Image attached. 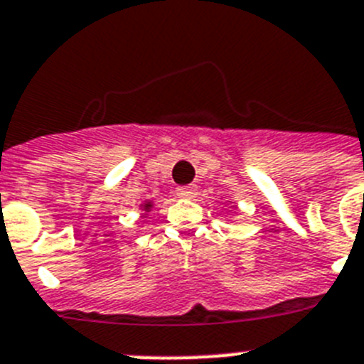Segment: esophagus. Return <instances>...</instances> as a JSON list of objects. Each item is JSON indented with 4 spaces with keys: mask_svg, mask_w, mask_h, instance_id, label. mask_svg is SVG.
Masks as SVG:
<instances>
[{
    "mask_svg": "<svg viewBox=\"0 0 364 364\" xmlns=\"http://www.w3.org/2000/svg\"><path fill=\"white\" fill-rule=\"evenodd\" d=\"M176 192H178L179 198H183V199H194L196 196H198V186H196V185L179 186Z\"/></svg>",
    "mask_w": 364,
    "mask_h": 364,
    "instance_id": "34e87169",
    "label": "esophagus"
}]
</instances>
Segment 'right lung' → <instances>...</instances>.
<instances>
[{
	"mask_svg": "<svg viewBox=\"0 0 364 364\" xmlns=\"http://www.w3.org/2000/svg\"><path fill=\"white\" fill-rule=\"evenodd\" d=\"M150 208H152V203H145V210H150Z\"/></svg>",
	"mask_w": 364,
	"mask_h": 364,
	"instance_id": "right-lung-1",
	"label": "right lung"
}]
</instances>
